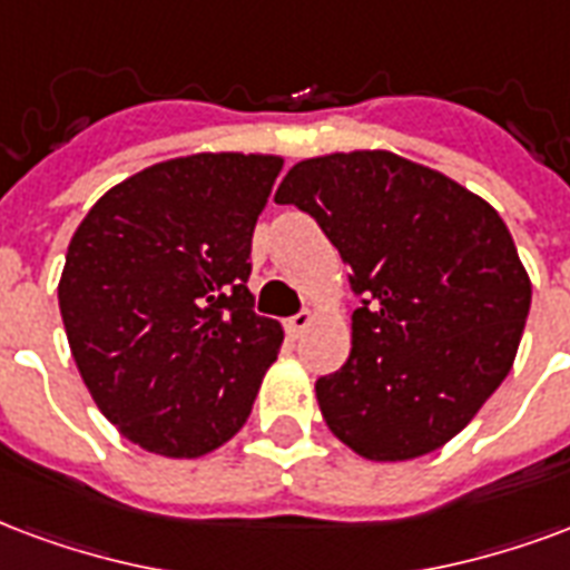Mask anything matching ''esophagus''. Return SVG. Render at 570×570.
Segmentation results:
<instances>
[{
  "label": "esophagus",
  "mask_w": 570,
  "mask_h": 570,
  "mask_svg": "<svg viewBox=\"0 0 570 570\" xmlns=\"http://www.w3.org/2000/svg\"><path fill=\"white\" fill-rule=\"evenodd\" d=\"M311 323H314V314H311V311H302V314H296V317H286L284 320L286 335H289V338H298Z\"/></svg>",
  "instance_id": "34e87169"
}]
</instances>
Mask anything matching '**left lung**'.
<instances>
[{
	"label": "left lung",
	"instance_id": "1",
	"mask_svg": "<svg viewBox=\"0 0 570 570\" xmlns=\"http://www.w3.org/2000/svg\"><path fill=\"white\" fill-rule=\"evenodd\" d=\"M274 202L320 223L362 296L347 362L317 381L332 435L371 462L444 446L508 377L532 305L499 210L390 150L302 159Z\"/></svg>",
	"mask_w": 570,
	"mask_h": 570
}]
</instances>
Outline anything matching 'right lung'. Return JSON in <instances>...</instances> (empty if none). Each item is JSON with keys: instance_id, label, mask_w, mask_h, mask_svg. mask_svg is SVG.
<instances>
[{"instance_id": "1", "label": "right lung", "mask_w": 570, "mask_h": 570, "mask_svg": "<svg viewBox=\"0 0 570 570\" xmlns=\"http://www.w3.org/2000/svg\"><path fill=\"white\" fill-rule=\"evenodd\" d=\"M281 156L193 154L108 189L71 235L60 314L92 402L132 444L196 459L253 411L284 328L253 311L250 242Z\"/></svg>"}]
</instances>
